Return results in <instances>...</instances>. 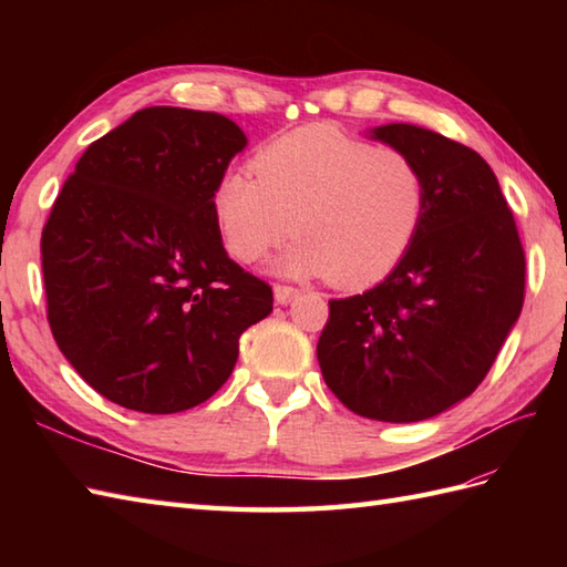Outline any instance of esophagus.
Segmentation results:
<instances>
[{
    "label": "esophagus",
    "mask_w": 567,
    "mask_h": 567,
    "mask_svg": "<svg viewBox=\"0 0 567 567\" xmlns=\"http://www.w3.org/2000/svg\"><path fill=\"white\" fill-rule=\"evenodd\" d=\"M297 295H299V290L292 285H275V302L277 305H290Z\"/></svg>",
    "instance_id": "obj_1"
}]
</instances>
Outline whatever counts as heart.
<instances>
[{"label":"heart","mask_w":567,"mask_h":567,"mask_svg":"<svg viewBox=\"0 0 567 567\" xmlns=\"http://www.w3.org/2000/svg\"><path fill=\"white\" fill-rule=\"evenodd\" d=\"M250 172L224 173L212 192L226 250L256 262L292 228L280 270L327 275L341 290L388 277L424 219L426 175L412 155L331 124L265 143Z\"/></svg>","instance_id":"heart-1"}]
</instances>
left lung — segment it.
Returning a JSON list of instances; mask_svg holds the SVG:
<instances>
[{
  "mask_svg": "<svg viewBox=\"0 0 567 567\" xmlns=\"http://www.w3.org/2000/svg\"><path fill=\"white\" fill-rule=\"evenodd\" d=\"M372 136L421 165L424 219L378 287L329 299L317 358L353 414L406 424L441 414L487 378L522 315L526 258L483 155L412 124Z\"/></svg>",
  "mask_w": 567,
  "mask_h": 567,
  "instance_id": "1",
  "label": "left lung"
}]
</instances>
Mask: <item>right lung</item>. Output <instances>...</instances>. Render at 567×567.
I'll return each mask as SVG.
<instances>
[{
    "label": "right lung",
    "mask_w": 567,
    "mask_h": 567,
    "mask_svg": "<svg viewBox=\"0 0 567 567\" xmlns=\"http://www.w3.org/2000/svg\"><path fill=\"white\" fill-rule=\"evenodd\" d=\"M231 118L148 106L90 143L41 234L48 323L80 378L143 414L207 402L272 287L226 256L212 192Z\"/></svg>",
    "instance_id": "1"
}]
</instances>
